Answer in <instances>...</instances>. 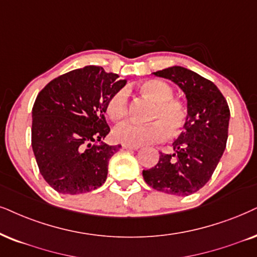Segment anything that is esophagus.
Masks as SVG:
<instances>
[{"mask_svg": "<svg viewBox=\"0 0 257 257\" xmlns=\"http://www.w3.org/2000/svg\"><path fill=\"white\" fill-rule=\"evenodd\" d=\"M123 149H129V151H138L140 148L139 146H129V145H122Z\"/></svg>", "mask_w": 257, "mask_h": 257, "instance_id": "34e87169", "label": "esophagus"}]
</instances>
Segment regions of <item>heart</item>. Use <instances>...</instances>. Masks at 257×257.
<instances>
[{
	"label": "heart",
	"instance_id": "b5f03b06",
	"mask_svg": "<svg viewBox=\"0 0 257 257\" xmlns=\"http://www.w3.org/2000/svg\"><path fill=\"white\" fill-rule=\"evenodd\" d=\"M142 96L154 103L147 124L124 122L113 129L112 136L117 142L129 146H142L164 141L171 134H177L186 123V108L179 99L173 98V87L160 79H149L140 84ZM105 111L113 122H121L128 115V96L124 90H117L109 97Z\"/></svg>",
	"mask_w": 257,
	"mask_h": 257
}]
</instances>
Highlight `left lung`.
Listing matches in <instances>:
<instances>
[{
  "instance_id": "obj_1",
  "label": "left lung",
  "mask_w": 257,
  "mask_h": 257,
  "mask_svg": "<svg viewBox=\"0 0 257 257\" xmlns=\"http://www.w3.org/2000/svg\"><path fill=\"white\" fill-rule=\"evenodd\" d=\"M174 82L187 98V118L173 142V154L160 152L159 162L142 175L149 186L174 196H190L212 177L228 140L230 110L215 84L193 71L172 66L154 72Z\"/></svg>"
}]
</instances>
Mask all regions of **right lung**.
Wrapping results in <instances>:
<instances>
[{
	"mask_svg": "<svg viewBox=\"0 0 257 257\" xmlns=\"http://www.w3.org/2000/svg\"><path fill=\"white\" fill-rule=\"evenodd\" d=\"M126 80L85 66L54 78L32 109V148L39 171L59 193L79 194L105 183L110 158L121 145H97L109 134L105 104Z\"/></svg>",
	"mask_w": 257,
	"mask_h": 257,
	"instance_id": "add662e5",
	"label": "right lung"
}]
</instances>
